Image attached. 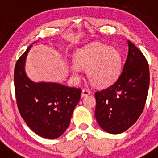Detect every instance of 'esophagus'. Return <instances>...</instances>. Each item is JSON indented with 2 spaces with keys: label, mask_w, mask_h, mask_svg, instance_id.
Masks as SVG:
<instances>
[{
  "label": "esophagus",
  "mask_w": 158,
  "mask_h": 158,
  "mask_svg": "<svg viewBox=\"0 0 158 158\" xmlns=\"http://www.w3.org/2000/svg\"><path fill=\"white\" fill-rule=\"evenodd\" d=\"M91 94V92L89 91V89H82V92H81V96L83 97V96H88V95Z\"/></svg>",
  "instance_id": "obj_1"
}]
</instances>
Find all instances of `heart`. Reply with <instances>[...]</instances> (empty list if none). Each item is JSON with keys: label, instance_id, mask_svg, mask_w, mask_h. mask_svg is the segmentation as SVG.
<instances>
[{"label": "heart", "instance_id": "b5f03b06", "mask_svg": "<svg viewBox=\"0 0 158 158\" xmlns=\"http://www.w3.org/2000/svg\"><path fill=\"white\" fill-rule=\"evenodd\" d=\"M75 64L70 65L74 76H79L80 68L86 69L89 81L104 88L116 80L121 68V56L117 50L101 43H94L81 49L75 54Z\"/></svg>", "mask_w": 158, "mask_h": 158}]
</instances>
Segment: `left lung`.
I'll return each instance as SVG.
<instances>
[{
  "instance_id": "1",
  "label": "left lung",
  "mask_w": 158,
  "mask_h": 158,
  "mask_svg": "<svg viewBox=\"0 0 158 158\" xmlns=\"http://www.w3.org/2000/svg\"><path fill=\"white\" fill-rule=\"evenodd\" d=\"M123 71L111 86L95 93V116L99 126L110 134L131 127L144 109L150 85V70L142 51L130 40Z\"/></svg>"
}]
</instances>
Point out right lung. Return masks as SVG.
<instances>
[{
  "label": "right lung",
  "mask_w": 158,
  "mask_h": 158,
  "mask_svg": "<svg viewBox=\"0 0 158 158\" xmlns=\"http://www.w3.org/2000/svg\"><path fill=\"white\" fill-rule=\"evenodd\" d=\"M31 46L19 57L14 69V86L19 114L38 135L54 139L68 128L81 89L57 83H35L24 71Z\"/></svg>",
  "instance_id": "right-lung-1"
}]
</instances>
